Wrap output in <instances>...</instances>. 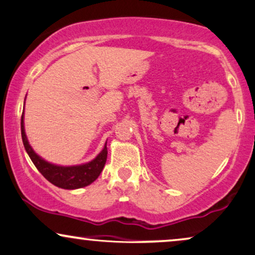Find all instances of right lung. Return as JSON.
<instances>
[{
  "mask_svg": "<svg viewBox=\"0 0 255 255\" xmlns=\"http://www.w3.org/2000/svg\"><path fill=\"white\" fill-rule=\"evenodd\" d=\"M21 134L24 149L37 170L42 174L47 181H49L56 187L62 188V189H79V188H84L92 183L103 171L106 158H108V147L105 143L103 150L97 155L96 158H93L91 162L84 163V164L66 166L47 162L46 159H43L34 151L28 142L26 131H24V113H22L21 117Z\"/></svg>",
  "mask_w": 255,
  "mask_h": 255,
  "instance_id": "1",
  "label": "right lung"
}]
</instances>
